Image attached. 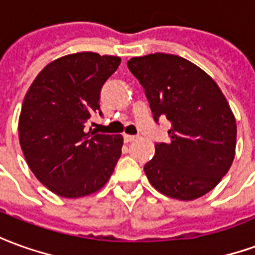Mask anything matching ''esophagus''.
<instances>
[{
    "mask_svg": "<svg viewBox=\"0 0 255 255\" xmlns=\"http://www.w3.org/2000/svg\"><path fill=\"white\" fill-rule=\"evenodd\" d=\"M138 138V136H135V135H127V133H124V142H132Z\"/></svg>",
    "mask_w": 255,
    "mask_h": 255,
    "instance_id": "34e87169",
    "label": "esophagus"
}]
</instances>
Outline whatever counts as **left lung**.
<instances>
[{
	"mask_svg": "<svg viewBox=\"0 0 255 255\" xmlns=\"http://www.w3.org/2000/svg\"><path fill=\"white\" fill-rule=\"evenodd\" d=\"M129 72L145 90L153 117L171 123L168 143H156L143 170L160 193L195 200L208 193L235 158L236 120L227 98L199 66L178 55L131 58Z\"/></svg>",
	"mask_w": 255,
	"mask_h": 255,
	"instance_id": "8db88e82",
	"label": "left lung"
}]
</instances>
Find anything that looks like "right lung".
<instances>
[{
	"mask_svg": "<svg viewBox=\"0 0 255 255\" xmlns=\"http://www.w3.org/2000/svg\"><path fill=\"white\" fill-rule=\"evenodd\" d=\"M122 59L77 52L51 62L26 92L19 142L35 178L55 195L77 199L102 189L122 156V135L88 131L101 88Z\"/></svg>",
	"mask_w": 255,
	"mask_h": 255,
	"instance_id": "obj_1",
	"label": "right lung"
}]
</instances>
